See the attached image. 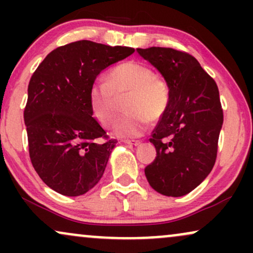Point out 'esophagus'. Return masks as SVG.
<instances>
[{
  "label": "esophagus",
  "instance_id": "obj_1",
  "mask_svg": "<svg viewBox=\"0 0 253 253\" xmlns=\"http://www.w3.org/2000/svg\"><path fill=\"white\" fill-rule=\"evenodd\" d=\"M125 144H128V145H134V146H139L141 144L140 140H124Z\"/></svg>",
  "mask_w": 253,
  "mask_h": 253
}]
</instances>
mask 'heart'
<instances>
[{
    "label": "heart",
    "instance_id": "1",
    "mask_svg": "<svg viewBox=\"0 0 253 253\" xmlns=\"http://www.w3.org/2000/svg\"><path fill=\"white\" fill-rule=\"evenodd\" d=\"M125 109L114 126L120 136H139L152 121L159 120L169 104V88L155 76L150 66L140 62L123 63L115 66L107 81H98L90 86L88 104L92 117L104 127L114 124L119 112L118 98L126 97Z\"/></svg>",
    "mask_w": 253,
    "mask_h": 253
}]
</instances>
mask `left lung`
<instances>
[{"instance_id":"left-lung-1","label":"left lung","mask_w":253,"mask_h":253,"mask_svg":"<svg viewBox=\"0 0 253 253\" xmlns=\"http://www.w3.org/2000/svg\"><path fill=\"white\" fill-rule=\"evenodd\" d=\"M161 72L169 104L152 132L155 161L145 168L150 185L165 196L190 193L215 164L223 123L215 81L190 54L169 47L136 48Z\"/></svg>"}]
</instances>
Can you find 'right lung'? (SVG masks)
I'll return each mask as SVG.
<instances>
[{"instance_id":"right-lung-1","label":"right lung","mask_w":253,"mask_h":253,"mask_svg":"<svg viewBox=\"0 0 253 253\" xmlns=\"http://www.w3.org/2000/svg\"><path fill=\"white\" fill-rule=\"evenodd\" d=\"M133 52L80 40L48 53L32 76L24 113L31 162L57 193L83 195L103 176L117 140L92 118L88 92L104 69Z\"/></svg>"}]
</instances>
